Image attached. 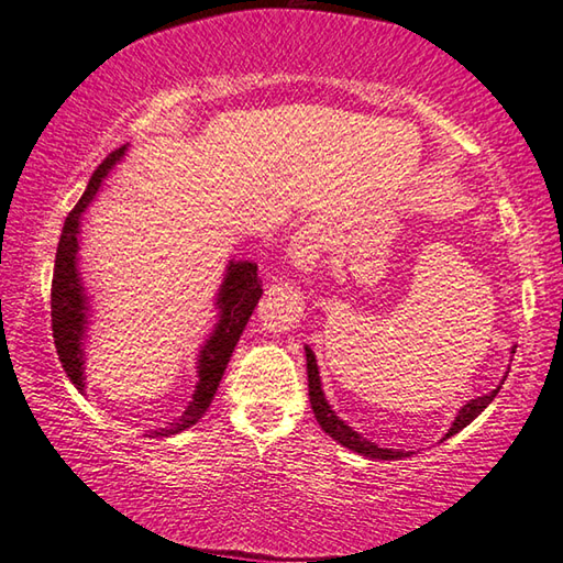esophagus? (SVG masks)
Masks as SVG:
<instances>
[{
    "mask_svg": "<svg viewBox=\"0 0 563 563\" xmlns=\"http://www.w3.org/2000/svg\"><path fill=\"white\" fill-rule=\"evenodd\" d=\"M321 246H324V227L319 222H307L290 239L288 256L295 271L312 273L321 258Z\"/></svg>",
    "mask_w": 563,
    "mask_h": 563,
    "instance_id": "34e87169",
    "label": "esophagus"
}]
</instances>
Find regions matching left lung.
I'll list each match as a JSON object with an SVG mask.
<instances>
[{"label":"left lung","instance_id":"obj_1","mask_svg":"<svg viewBox=\"0 0 563 563\" xmlns=\"http://www.w3.org/2000/svg\"><path fill=\"white\" fill-rule=\"evenodd\" d=\"M510 353H516V345H512ZM305 355H307V377H309V404H312V411H314L317 423L321 426V430H324V433H329L333 440L341 442L343 448H349V450L363 454V457H369V460H401V457H409L411 452L375 445L373 440L363 438L361 433H357V430H353L349 423H345L341 416H336V411L331 409V404L327 399L324 387H321L317 355H314L312 349H309V345H305ZM500 385H504V382H500ZM500 385L492 394H484V397H476V399L466 401L462 409L457 411V416H454V421H452L450 430H448L445 438H442V440H448L450 435L460 433L462 428L470 426L474 418L479 416L486 409V406L496 399Z\"/></svg>","mask_w":563,"mask_h":563}]
</instances>
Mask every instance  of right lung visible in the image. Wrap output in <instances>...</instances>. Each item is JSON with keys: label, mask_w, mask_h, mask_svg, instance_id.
<instances>
[{"label": "right lung", "mask_w": 563, "mask_h": 563, "mask_svg": "<svg viewBox=\"0 0 563 563\" xmlns=\"http://www.w3.org/2000/svg\"><path fill=\"white\" fill-rule=\"evenodd\" d=\"M128 145L115 150L106 157L93 176L89 178V186L84 190L79 202L67 214L63 234H59L57 254H55V271H53V292H51V309H53V339L55 349L63 363L65 373L71 385L79 389V394H87V339L93 319V295L89 292L87 283L79 268V246H81V220L84 212L97 200L99 190L109 181L111 172L125 159ZM261 285L256 278V263L254 261H227V268L222 275V283L218 292H214V309H218V319L210 336L202 341L196 357V389L190 397L186 411L181 413L176 423L166 428H157L147 433L150 438H172L184 433L190 426H196L202 413L208 411L212 404L214 391L220 387V379L224 375V367L230 363L234 345L242 336L246 321L254 312V307L261 300Z\"/></svg>", "instance_id": "1"}]
</instances>
